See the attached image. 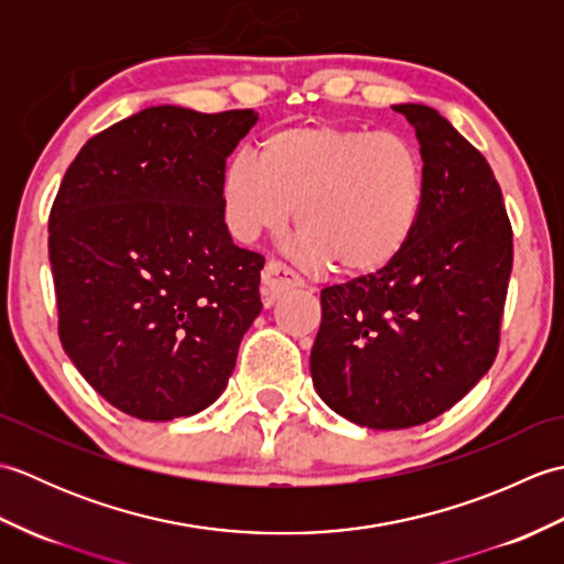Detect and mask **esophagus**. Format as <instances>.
Masks as SVG:
<instances>
[{
  "instance_id": "esophagus-1",
  "label": "esophagus",
  "mask_w": 564,
  "mask_h": 564,
  "mask_svg": "<svg viewBox=\"0 0 564 564\" xmlns=\"http://www.w3.org/2000/svg\"><path fill=\"white\" fill-rule=\"evenodd\" d=\"M301 275L285 267V263L271 259L261 271V301L263 305H273L283 293L301 289Z\"/></svg>"
}]
</instances>
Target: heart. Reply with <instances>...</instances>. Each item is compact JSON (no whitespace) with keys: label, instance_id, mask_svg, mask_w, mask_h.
Here are the masks:
<instances>
[{"label":"heart","instance_id":"heart-1","mask_svg":"<svg viewBox=\"0 0 564 564\" xmlns=\"http://www.w3.org/2000/svg\"><path fill=\"white\" fill-rule=\"evenodd\" d=\"M220 196L242 242L279 232L297 206L301 259L366 275L410 242L424 203V166L398 133L319 121L273 130L259 142V158L235 154Z\"/></svg>","mask_w":564,"mask_h":564}]
</instances>
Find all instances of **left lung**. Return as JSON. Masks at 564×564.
I'll use <instances>...</instances> for the list:
<instances>
[{"instance_id": "8db88e82", "label": "left lung", "mask_w": 564, "mask_h": 564, "mask_svg": "<svg viewBox=\"0 0 564 564\" xmlns=\"http://www.w3.org/2000/svg\"><path fill=\"white\" fill-rule=\"evenodd\" d=\"M424 162L410 242L376 273L319 293L310 373L325 404L368 429L426 424L495 364L513 261L492 166L436 109L398 104Z\"/></svg>"}]
</instances>
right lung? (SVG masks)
I'll return each mask as SVG.
<instances>
[{
	"label": "right lung",
	"mask_w": 564,
	"mask_h": 564,
	"mask_svg": "<svg viewBox=\"0 0 564 564\" xmlns=\"http://www.w3.org/2000/svg\"><path fill=\"white\" fill-rule=\"evenodd\" d=\"M251 109L150 106L87 140L47 220L57 332L116 410L170 422L206 410L261 313L263 257L225 225L220 178Z\"/></svg>",
	"instance_id": "add662e5"
}]
</instances>
